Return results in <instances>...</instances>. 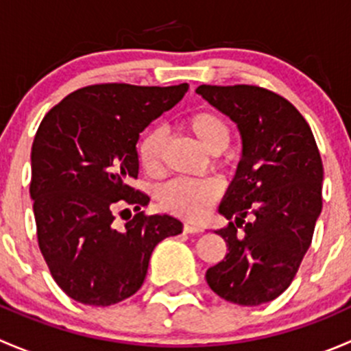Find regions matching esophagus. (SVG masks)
<instances>
[{
	"label": "esophagus",
	"mask_w": 351,
	"mask_h": 351,
	"mask_svg": "<svg viewBox=\"0 0 351 351\" xmlns=\"http://www.w3.org/2000/svg\"><path fill=\"white\" fill-rule=\"evenodd\" d=\"M183 231L186 232V234H200V232H204V229L200 228V226H195V224H183Z\"/></svg>",
	"instance_id": "1"
}]
</instances>
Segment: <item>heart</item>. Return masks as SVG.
I'll use <instances>...</instances> for the list:
<instances>
[{
    "mask_svg": "<svg viewBox=\"0 0 351 351\" xmlns=\"http://www.w3.org/2000/svg\"><path fill=\"white\" fill-rule=\"evenodd\" d=\"M182 125L205 149L214 154L222 153L231 144L232 134L228 120L212 108H200L189 113ZM165 147L166 137L161 129H149L141 136L136 154L146 175H161L165 169ZM221 195L222 183L217 178H176L159 190V204L169 214L198 221L207 215Z\"/></svg>",
    "mask_w": 351,
    "mask_h": 351,
    "instance_id": "obj_1",
    "label": "heart"
}]
</instances>
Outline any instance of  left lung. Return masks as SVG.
<instances>
[{"label": "left lung", "instance_id": "left-lung-1", "mask_svg": "<svg viewBox=\"0 0 351 351\" xmlns=\"http://www.w3.org/2000/svg\"><path fill=\"white\" fill-rule=\"evenodd\" d=\"M197 93L238 123L243 159L219 212L228 251L205 274L224 300L260 306L292 284L323 207V161L289 100L253 84H202Z\"/></svg>", "mask_w": 351, "mask_h": 351}]
</instances>
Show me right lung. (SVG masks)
I'll list each match as a JSON object with an SVG mask.
<instances>
[{"instance_id": "1", "label": "right lung", "mask_w": 351, "mask_h": 351, "mask_svg": "<svg viewBox=\"0 0 351 351\" xmlns=\"http://www.w3.org/2000/svg\"><path fill=\"white\" fill-rule=\"evenodd\" d=\"M189 84L100 83L45 113L32 144L37 241L56 284L86 306H113L143 285L156 244L182 232L171 215L141 210L134 189L139 134L178 104ZM134 208L125 225L116 217Z\"/></svg>"}]
</instances>
